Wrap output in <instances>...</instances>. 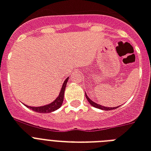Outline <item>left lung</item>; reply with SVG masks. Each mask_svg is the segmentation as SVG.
I'll use <instances>...</instances> for the list:
<instances>
[{"label":"left lung","mask_w":151,"mask_h":151,"mask_svg":"<svg viewBox=\"0 0 151 151\" xmlns=\"http://www.w3.org/2000/svg\"><path fill=\"white\" fill-rule=\"evenodd\" d=\"M85 95H86V99H87V101H89V103L91 104L92 106H94V107H95V108H98V109H103V110H112V109H114L116 108H118L119 106H117V107H106V106H101V105H99V104L95 103V102H94V101H92V100H91V99H89L88 96L86 95V93H85Z\"/></svg>","instance_id":"left-lung-1"}]
</instances>
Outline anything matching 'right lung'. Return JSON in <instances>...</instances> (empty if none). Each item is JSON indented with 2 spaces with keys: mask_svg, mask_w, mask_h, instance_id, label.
Listing matches in <instances>:
<instances>
[{
  "mask_svg": "<svg viewBox=\"0 0 151 151\" xmlns=\"http://www.w3.org/2000/svg\"><path fill=\"white\" fill-rule=\"evenodd\" d=\"M68 79V78H67V79L65 80V82H64L62 87H61V90H60V92L59 94V96L57 97V99H55L52 103L49 104V105H46V106H39V107H32V106H27V108H30L31 109H32V110L41 113H50V112H53V111L58 109L60 106H62L63 101H64V95H65V87H66V85H67Z\"/></svg>",
  "mask_w": 151,
  "mask_h": 151,
  "instance_id": "right-lung-1",
  "label": "right lung"
}]
</instances>
